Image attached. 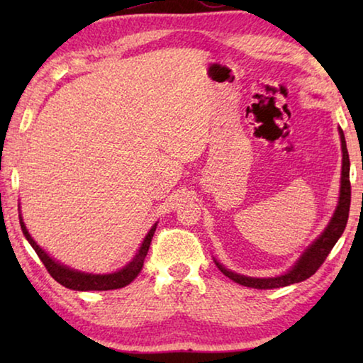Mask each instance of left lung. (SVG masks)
<instances>
[{
  "mask_svg": "<svg viewBox=\"0 0 363 363\" xmlns=\"http://www.w3.org/2000/svg\"><path fill=\"white\" fill-rule=\"evenodd\" d=\"M341 134V149H342V171H341V192H340V201H337V208L331 218L330 224L327 229L317 240L311 245L309 248L306 250V253L299 257L290 272L285 275H280V277L274 279H253V277H245V275L230 272L225 267L220 266L218 261L216 266L219 267L220 272H223L225 277L235 281V284H240L243 286L250 288H257V290H272V288H280V286H288L291 284H298V281H303L309 279L311 275H314L318 267L322 266L323 261L327 259L330 251L337 242V238L342 235L344 229H346L347 218H349V206H351V181H349V153L346 147V140H344V134L340 130Z\"/></svg>",
  "mask_w": 363,
  "mask_h": 363,
  "instance_id": "left-lung-1",
  "label": "left lung"
}]
</instances>
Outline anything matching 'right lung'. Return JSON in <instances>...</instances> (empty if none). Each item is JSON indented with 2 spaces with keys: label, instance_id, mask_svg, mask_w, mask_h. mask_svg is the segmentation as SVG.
<instances>
[{
  "label": "right lung",
  "instance_id": "1",
  "mask_svg": "<svg viewBox=\"0 0 363 363\" xmlns=\"http://www.w3.org/2000/svg\"><path fill=\"white\" fill-rule=\"evenodd\" d=\"M21 227H22V232L28 240V243L32 245L33 250L36 251V255H38V257L41 259V262L45 264V267L49 272V275H51V277L56 281H59L60 285H64L65 288H70V290H78V291H89V290L106 291V290H116V288H123V286L130 285L131 281L138 277V274L143 270L144 259L147 256V251H149L152 237L157 229V224L152 227L149 233H147V237L144 238V242H143V245H140L138 255L134 256V259L128 264L126 267L118 270V272L106 274V275H93V274L78 272V270L69 269L67 266H62V264L56 262L52 257H49L45 253V250H41L38 245H36V242L32 237H30V233L27 230L26 224L22 223V219H21Z\"/></svg>",
  "mask_w": 363,
  "mask_h": 363
}]
</instances>
